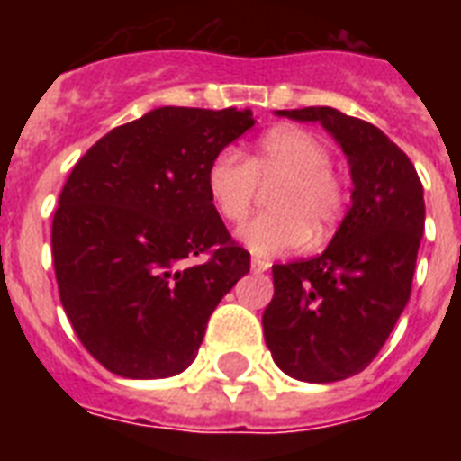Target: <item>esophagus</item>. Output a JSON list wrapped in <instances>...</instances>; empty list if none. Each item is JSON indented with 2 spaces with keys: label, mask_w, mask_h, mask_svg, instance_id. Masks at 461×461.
<instances>
[{
  "label": "esophagus",
  "mask_w": 461,
  "mask_h": 461,
  "mask_svg": "<svg viewBox=\"0 0 461 461\" xmlns=\"http://www.w3.org/2000/svg\"><path fill=\"white\" fill-rule=\"evenodd\" d=\"M270 266H273V263H270V260H266V258H251L253 273H266V270H270Z\"/></svg>",
  "instance_id": "obj_1"
}]
</instances>
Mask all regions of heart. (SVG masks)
<instances>
[{"mask_svg":"<svg viewBox=\"0 0 461 461\" xmlns=\"http://www.w3.org/2000/svg\"><path fill=\"white\" fill-rule=\"evenodd\" d=\"M267 191L270 212L249 220L239 241L256 256H285L303 244L318 246L339 227L349 188L332 167V150L321 136L280 126L266 133L249 159L224 148L205 169V191L224 222L237 224L251 212L256 188Z\"/></svg>","mask_w":461,"mask_h":461,"instance_id":"b5f03b06","label":"heart"}]
</instances>
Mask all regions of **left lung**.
I'll use <instances>...</instances> for the list:
<instances>
[{
	"label": "left lung",
	"mask_w": 461,
	"mask_h": 461,
	"mask_svg": "<svg viewBox=\"0 0 461 461\" xmlns=\"http://www.w3.org/2000/svg\"><path fill=\"white\" fill-rule=\"evenodd\" d=\"M318 122L347 155L351 208L321 256L273 266L263 335L289 378L335 383L371 364L411 294L426 205L414 165L378 126L332 107L277 110Z\"/></svg>",
	"instance_id": "8db88e82"
}]
</instances>
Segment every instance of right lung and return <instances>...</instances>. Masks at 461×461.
<instances>
[{"mask_svg": "<svg viewBox=\"0 0 461 461\" xmlns=\"http://www.w3.org/2000/svg\"><path fill=\"white\" fill-rule=\"evenodd\" d=\"M253 124L251 110L158 107L112 129L68 174L54 275L76 335L107 371L153 380L188 368L217 303L249 273L205 169Z\"/></svg>", "mask_w": 461, "mask_h": 461, "instance_id": "add662e5", "label": "right lung"}]
</instances>
